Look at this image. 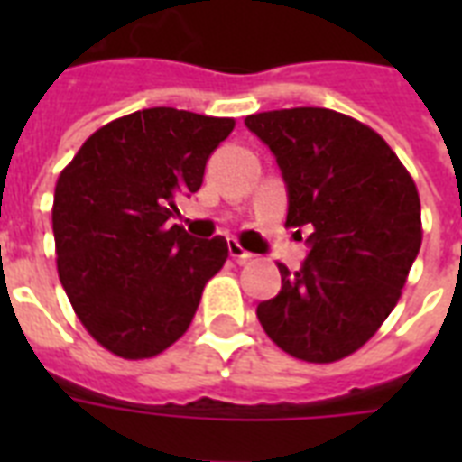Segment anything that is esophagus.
I'll list each match as a JSON object with an SVG mask.
<instances>
[{
	"mask_svg": "<svg viewBox=\"0 0 462 462\" xmlns=\"http://www.w3.org/2000/svg\"><path fill=\"white\" fill-rule=\"evenodd\" d=\"M227 252H230V256L237 261V263H246V261L254 259V254L246 252L245 246L239 245L237 239H230V242H227Z\"/></svg>",
	"mask_w": 462,
	"mask_h": 462,
	"instance_id": "34e87169",
	"label": "esophagus"
}]
</instances>
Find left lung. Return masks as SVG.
I'll use <instances>...</instances> for the list:
<instances>
[{
    "label": "left lung",
    "instance_id": "left-lung-1",
    "mask_svg": "<svg viewBox=\"0 0 462 462\" xmlns=\"http://www.w3.org/2000/svg\"><path fill=\"white\" fill-rule=\"evenodd\" d=\"M281 167L288 227L307 232L300 271L281 268V292L256 307L278 347L304 362H336L386 321L422 245L420 196L379 134L326 107L252 115Z\"/></svg>",
    "mask_w": 462,
    "mask_h": 462
}]
</instances>
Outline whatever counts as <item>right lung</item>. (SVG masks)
<instances>
[{"mask_svg":"<svg viewBox=\"0 0 462 462\" xmlns=\"http://www.w3.org/2000/svg\"><path fill=\"white\" fill-rule=\"evenodd\" d=\"M235 119L151 107L97 129L54 189L61 288L90 336L125 359L180 340L203 288L227 259L225 237L170 223L174 199L199 191Z\"/></svg>","mask_w":462,"mask_h":462,"instance_id":"right-lung-1","label":"right lung"}]
</instances>
